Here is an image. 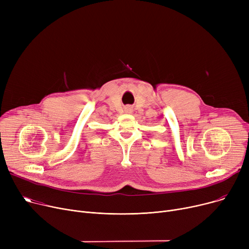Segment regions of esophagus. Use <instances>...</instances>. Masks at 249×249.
I'll use <instances>...</instances> for the list:
<instances>
[{
    "instance_id": "1",
    "label": "esophagus",
    "mask_w": 249,
    "mask_h": 249,
    "mask_svg": "<svg viewBox=\"0 0 249 249\" xmlns=\"http://www.w3.org/2000/svg\"><path fill=\"white\" fill-rule=\"evenodd\" d=\"M125 112H126V113H129V114L132 113V108H131V107H126V108H125Z\"/></svg>"
}]
</instances>
